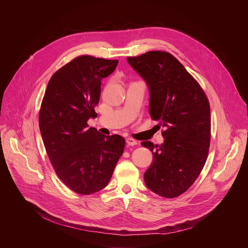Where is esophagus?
<instances>
[{
	"instance_id": "1",
	"label": "esophagus",
	"mask_w": 248,
	"mask_h": 248,
	"mask_svg": "<svg viewBox=\"0 0 248 248\" xmlns=\"http://www.w3.org/2000/svg\"><path fill=\"white\" fill-rule=\"evenodd\" d=\"M125 142H126L128 145H136V144H138V141H137L136 140H134V139H131V138H127V139L125 140Z\"/></svg>"
}]
</instances>
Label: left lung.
<instances>
[{"mask_svg":"<svg viewBox=\"0 0 248 248\" xmlns=\"http://www.w3.org/2000/svg\"><path fill=\"white\" fill-rule=\"evenodd\" d=\"M126 61L147 86L151 118L164 128L160 145L141 142L154 155L144 183L155 193L172 199L186 191L204 167L210 141L209 103L172 55L152 51Z\"/></svg>","mask_w":248,"mask_h":248,"instance_id":"1","label":"left lung"}]
</instances>
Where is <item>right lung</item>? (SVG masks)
I'll list each match as a JSON object with an SVG mask.
<instances>
[{"label":"right lung","instance_id":"add662e5","mask_svg":"<svg viewBox=\"0 0 248 248\" xmlns=\"http://www.w3.org/2000/svg\"><path fill=\"white\" fill-rule=\"evenodd\" d=\"M118 60L80 56L49 79L39 114L46 154L62 183L79 194L107 186L125 140L89 127L97 117L102 79L117 68Z\"/></svg>","mask_w":248,"mask_h":248}]
</instances>
